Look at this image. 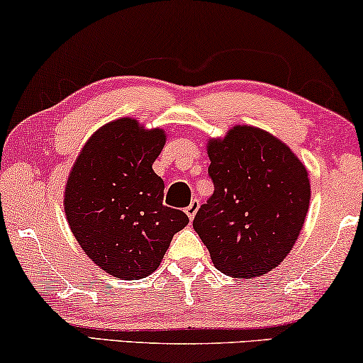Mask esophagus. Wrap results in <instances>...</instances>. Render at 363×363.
Returning a JSON list of instances; mask_svg holds the SVG:
<instances>
[{"label": "esophagus", "instance_id": "1", "mask_svg": "<svg viewBox=\"0 0 363 363\" xmlns=\"http://www.w3.org/2000/svg\"><path fill=\"white\" fill-rule=\"evenodd\" d=\"M198 208H200V201H198V200H193L190 205L185 208V213L188 215V218H190V220H193V218H195Z\"/></svg>", "mask_w": 363, "mask_h": 363}]
</instances>
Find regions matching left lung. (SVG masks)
<instances>
[{
    "label": "left lung",
    "mask_w": 363,
    "mask_h": 363,
    "mask_svg": "<svg viewBox=\"0 0 363 363\" xmlns=\"http://www.w3.org/2000/svg\"><path fill=\"white\" fill-rule=\"evenodd\" d=\"M215 193L198 210L193 228L223 274L251 279L289 255L309 211L306 165L272 133L235 125L208 138Z\"/></svg>",
    "instance_id": "8db88e82"
}]
</instances>
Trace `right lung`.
Here are the masks:
<instances>
[{"label": "right lung", "mask_w": 363, "mask_h": 363, "mask_svg": "<svg viewBox=\"0 0 363 363\" xmlns=\"http://www.w3.org/2000/svg\"><path fill=\"white\" fill-rule=\"evenodd\" d=\"M165 142L163 128L117 118L92 133L67 177L69 228L89 259L118 279L150 276L188 225L185 213L163 205L165 185L152 168Z\"/></svg>", "instance_id": "add662e5"}]
</instances>
